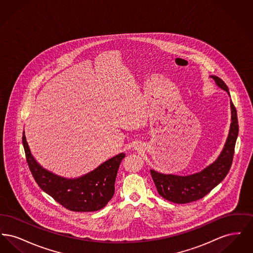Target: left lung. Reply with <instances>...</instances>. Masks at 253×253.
Masks as SVG:
<instances>
[{"label": "left lung", "mask_w": 253, "mask_h": 253, "mask_svg": "<svg viewBox=\"0 0 253 253\" xmlns=\"http://www.w3.org/2000/svg\"><path fill=\"white\" fill-rule=\"evenodd\" d=\"M211 77L221 89L229 94L228 86L220 78L216 76ZM230 108L231 123L229 135L220 156L212 164L199 172L187 176L163 174L151 169V175L159 195L173 203H190L203 198L226 177L232 164L234 148L239 131L237 111L232 101H230Z\"/></svg>", "instance_id": "8db88e82"}]
</instances>
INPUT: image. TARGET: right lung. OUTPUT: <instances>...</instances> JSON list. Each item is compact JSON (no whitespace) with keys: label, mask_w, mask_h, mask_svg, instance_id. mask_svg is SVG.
I'll return each mask as SVG.
<instances>
[{"label":"right lung","mask_w":253,"mask_h":253,"mask_svg":"<svg viewBox=\"0 0 253 253\" xmlns=\"http://www.w3.org/2000/svg\"><path fill=\"white\" fill-rule=\"evenodd\" d=\"M26 161L39 187L72 211H96L104 208L115 193V181L125 154L121 153L84 175L68 179L42 168L31 155L23 132Z\"/></svg>","instance_id":"add662e5"}]
</instances>
